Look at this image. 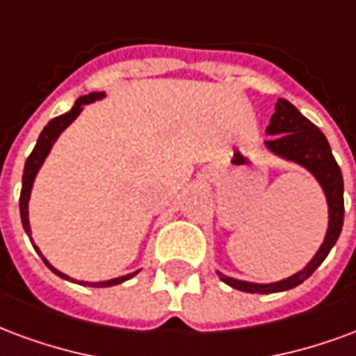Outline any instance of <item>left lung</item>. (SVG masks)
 <instances>
[{"instance_id": "8db88e82", "label": "left lung", "mask_w": 356, "mask_h": 356, "mask_svg": "<svg viewBox=\"0 0 356 356\" xmlns=\"http://www.w3.org/2000/svg\"><path fill=\"white\" fill-rule=\"evenodd\" d=\"M268 136L272 139L264 141L266 149L273 152L275 156L294 162L302 165L317 179L328 204V228L323 245L318 247L304 270H300L294 275L275 283H251V281H241V279L228 277L225 273H218L222 283L230 285L238 291L251 292V294H272V292H283L294 289L304 283L323 260L328 257V252L338 241L343 226V177L339 170L338 162L334 160L330 145L326 141L325 134L313 124L312 120L302 115V113L286 99H277L275 113L272 115L270 126L266 128Z\"/></svg>"}]
</instances>
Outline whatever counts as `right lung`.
I'll return each mask as SVG.
<instances>
[{
    "label": "right lung",
    "instance_id": "right-lung-1",
    "mask_svg": "<svg viewBox=\"0 0 356 356\" xmlns=\"http://www.w3.org/2000/svg\"><path fill=\"white\" fill-rule=\"evenodd\" d=\"M105 97V92H90L88 96H81L75 102V105L71 107L70 111L64 113V115H60V117L52 118L49 124L44 126L43 131L39 134V139L35 147H33V151L31 154L28 156L26 160V165H24V173H22V191H20V218H22V226L26 234L30 236V241L33 243V239H31V228H30V218H28V204H30V194H31V188H33V181H35V175H38V171L41 170V165H43L44 158L49 156V152H51L52 145L56 143V139L60 138V134L67 128V126L75 120V118L81 115V111L84 109V105L92 104V102H96V99H102ZM33 249L41 254V251L38 249V245L33 243ZM41 259L43 262L47 264V268L54 272L58 277L62 279H67V281H75V279H71L70 275H65L62 273L60 270H56L54 266L49 262V260L44 259L43 254H41ZM138 272L134 273H128V275H122V277H115V279H109V281H99V283H88V281H75L79 285H84V286H113V285H118V283H124L128 279H131Z\"/></svg>",
    "mask_w": 356,
    "mask_h": 356
}]
</instances>
